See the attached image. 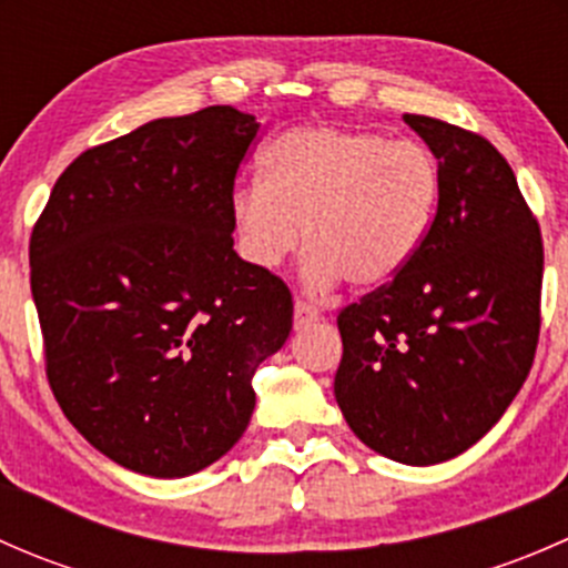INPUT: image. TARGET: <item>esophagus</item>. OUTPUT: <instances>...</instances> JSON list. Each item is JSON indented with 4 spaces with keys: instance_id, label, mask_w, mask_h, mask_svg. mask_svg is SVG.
<instances>
[{
    "instance_id": "obj_1",
    "label": "esophagus",
    "mask_w": 568,
    "mask_h": 568,
    "mask_svg": "<svg viewBox=\"0 0 568 568\" xmlns=\"http://www.w3.org/2000/svg\"><path fill=\"white\" fill-rule=\"evenodd\" d=\"M318 318H321V313L311 305V302H305V300L294 302V326L296 329H302V326H307V324H316Z\"/></svg>"
}]
</instances>
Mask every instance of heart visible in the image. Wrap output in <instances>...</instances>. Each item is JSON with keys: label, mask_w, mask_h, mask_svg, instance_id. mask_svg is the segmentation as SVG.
<instances>
[{"label": "heart", "mask_w": 568, "mask_h": 568, "mask_svg": "<svg viewBox=\"0 0 568 568\" xmlns=\"http://www.w3.org/2000/svg\"><path fill=\"white\" fill-rule=\"evenodd\" d=\"M263 183L233 192L239 252L274 268L305 244V280L382 288L417 255L439 200V168L412 140L337 125H296L268 142Z\"/></svg>", "instance_id": "heart-1"}]
</instances>
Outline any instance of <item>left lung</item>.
Wrapping results in <instances>:
<instances>
[{"label": "left lung", "mask_w": 568, "mask_h": 568, "mask_svg": "<svg viewBox=\"0 0 568 568\" xmlns=\"http://www.w3.org/2000/svg\"><path fill=\"white\" fill-rule=\"evenodd\" d=\"M404 120L437 159V214L409 266L337 316L335 398L371 450L428 467L473 448L528 379L544 247L491 142L426 114Z\"/></svg>", "instance_id": "1"}]
</instances>
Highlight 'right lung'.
I'll list each match as a JSON object with an SVG mask.
<instances>
[{
	"label": "right lung",
	"mask_w": 568,
	"mask_h": 568,
	"mask_svg": "<svg viewBox=\"0 0 568 568\" xmlns=\"http://www.w3.org/2000/svg\"><path fill=\"white\" fill-rule=\"evenodd\" d=\"M252 114L209 106L90 148L30 239L57 404L95 450L183 478L247 432L252 374L288 341L280 277L233 250L231 197Z\"/></svg>",
	"instance_id": "right-lung-1"
}]
</instances>
